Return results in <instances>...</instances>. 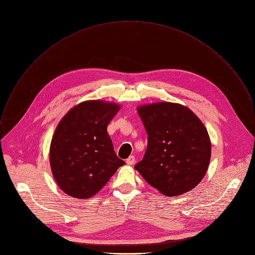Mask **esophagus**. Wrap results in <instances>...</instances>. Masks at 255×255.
I'll list each match as a JSON object with an SVG mask.
<instances>
[{"label":"esophagus","instance_id":"esophagus-1","mask_svg":"<svg viewBox=\"0 0 255 255\" xmlns=\"http://www.w3.org/2000/svg\"><path fill=\"white\" fill-rule=\"evenodd\" d=\"M134 162H135V158H134V156H129V157L127 159V161H126L127 165H128V166L133 165V164H134Z\"/></svg>","mask_w":255,"mask_h":255}]
</instances>
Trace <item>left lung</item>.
I'll return each instance as SVG.
<instances>
[{
	"mask_svg": "<svg viewBox=\"0 0 255 255\" xmlns=\"http://www.w3.org/2000/svg\"><path fill=\"white\" fill-rule=\"evenodd\" d=\"M136 112L147 133V147L134 169L165 196L194 189L210 164L205 126L187 107L168 101L139 106Z\"/></svg>",
	"mask_w": 255,
	"mask_h": 255,
	"instance_id": "obj_1",
	"label": "left lung"
}]
</instances>
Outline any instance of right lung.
I'll use <instances>...</instances> for the list:
<instances>
[{"label": "right lung", "mask_w": 255, "mask_h": 255, "mask_svg": "<svg viewBox=\"0 0 255 255\" xmlns=\"http://www.w3.org/2000/svg\"><path fill=\"white\" fill-rule=\"evenodd\" d=\"M120 109L111 101H82L56 127L49 150L50 167L57 185L68 196H94L125 165L116 155L107 130Z\"/></svg>", "instance_id": "1"}]
</instances>
